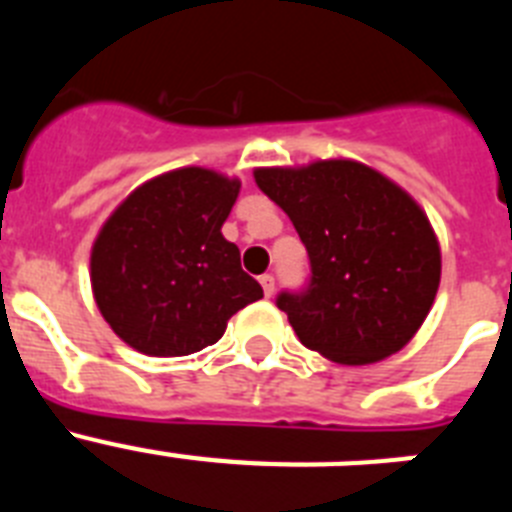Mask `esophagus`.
<instances>
[{
    "label": "esophagus",
    "mask_w": 512,
    "mask_h": 512,
    "mask_svg": "<svg viewBox=\"0 0 512 512\" xmlns=\"http://www.w3.org/2000/svg\"><path fill=\"white\" fill-rule=\"evenodd\" d=\"M259 282H261V287H264L266 297L274 295V277H271V274H264V277H259Z\"/></svg>",
    "instance_id": "esophagus-1"
}]
</instances>
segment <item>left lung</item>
Instances as JSON below:
<instances>
[{
  "label": "left lung",
  "mask_w": 512,
  "mask_h": 512,
  "mask_svg": "<svg viewBox=\"0 0 512 512\" xmlns=\"http://www.w3.org/2000/svg\"><path fill=\"white\" fill-rule=\"evenodd\" d=\"M253 176L307 248V284L277 297L302 346L351 366L397 354L423 325L441 282V248L418 202L356 161Z\"/></svg>",
  "instance_id": "1"
}]
</instances>
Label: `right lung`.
<instances>
[{
  "label": "right lung",
  "instance_id": "1",
  "mask_svg": "<svg viewBox=\"0 0 512 512\" xmlns=\"http://www.w3.org/2000/svg\"><path fill=\"white\" fill-rule=\"evenodd\" d=\"M241 182L187 166L135 189L92 248V292L122 341L187 356L220 341L235 312L264 297L220 228Z\"/></svg>",
  "mask_w": 512,
  "mask_h": 512
}]
</instances>
